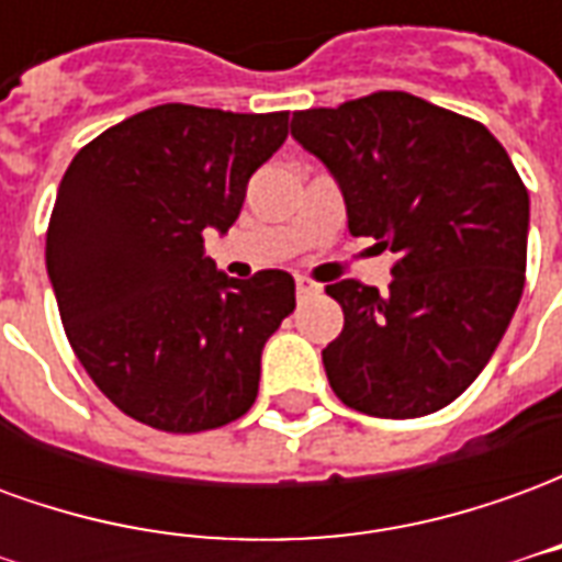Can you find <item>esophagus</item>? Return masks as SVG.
<instances>
[{
	"instance_id": "34e87169",
	"label": "esophagus",
	"mask_w": 562,
	"mask_h": 562,
	"mask_svg": "<svg viewBox=\"0 0 562 562\" xmlns=\"http://www.w3.org/2000/svg\"><path fill=\"white\" fill-rule=\"evenodd\" d=\"M294 289H297V297H310V294H318L322 285L310 277H294Z\"/></svg>"
}]
</instances>
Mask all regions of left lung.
<instances>
[{"instance_id":"8db88e82","label":"left lung","mask_w":562,"mask_h":562,"mask_svg":"<svg viewBox=\"0 0 562 562\" xmlns=\"http://www.w3.org/2000/svg\"><path fill=\"white\" fill-rule=\"evenodd\" d=\"M349 232L397 256L389 292L342 280L340 337L322 349L334 394L376 418H418L470 389L518 310L530 195L503 144L470 116L382 90L294 111Z\"/></svg>"}]
</instances>
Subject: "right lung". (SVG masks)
Masks as SVG:
<instances>
[{"label": "right lung", "instance_id": "obj_1", "mask_svg": "<svg viewBox=\"0 0 562 562\" xmlns=\"http://www.w3.org/2000/svg\"><path fill=\"white\" fill-rule=\"evenodd\" d=\"M289 135V111L156 104L68 165L47 225V273L83 370L128 418L165 434L237 422L261 349L294 310L285 270L232 280L204 256L246 183Z\"/></svg>", "mask_w": 562, "mask_h": 562}]
</instances>
